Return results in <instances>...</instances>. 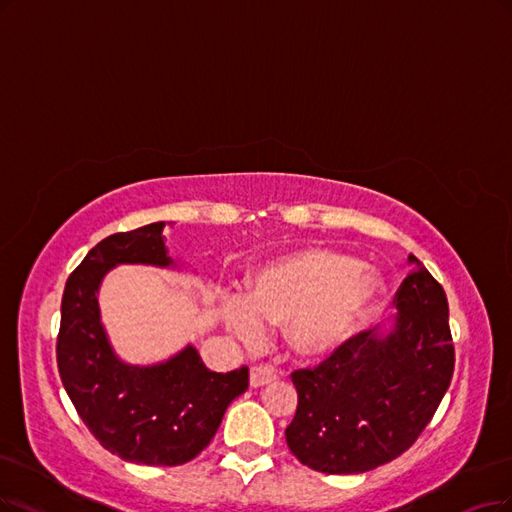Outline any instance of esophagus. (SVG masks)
<instances>
[{
  "label": "esophagus",
  "instance_id": "esophagus-1",
  "mask_svg": "<svg viewBox=\"0 0 512 512\" xmlns=\"http://www.w3.org/2000/svg\"><path fill=\"white\" fill-rule=\"evenodd\" d=\"M251 388H263L272 382H276V373L272 367H251Z\"/></svg>",
  "mask_w": 512,
  "mask_h": 512
}]
</instances>
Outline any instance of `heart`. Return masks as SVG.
<instances>
[{
    "instance_id": "heart-1",
    "label": "heart",
    "mask_w": 512,
    "mask_h": 512,
    "mask_svg": "<svg viewBox=\"0 0 512 512\" xmlns=\"http://www.w3.org/2000/svg\"><path fill=\"white\" fill-rule=\"evenodd\" d=\"M380 304V285L356 257L308 246L261 266L246 293L223 301V318L251 342L282 325L287 348L312 361L333 354L361 331Z\"/></svg>"
}]
</instances>
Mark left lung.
I'll list each match as a JSON object with an SVG mask.
<instances>
[{"mask_svg":"<svg viewBox=\"0 0 512 512\" xmlns=\"http://www.w3.org/2000/svg\"><path fill=\"white\" fill-rule=\"evenodd\" d=\"M394 297L399 314L316 369L295 371L293 456L327 475H358L399 458L432 420L453 375L449 306L418 257Z\"/></svg>","mask_w":512,"mask_h":512,"instance_id":"obj_1","label":"left lung"}]
</instances>
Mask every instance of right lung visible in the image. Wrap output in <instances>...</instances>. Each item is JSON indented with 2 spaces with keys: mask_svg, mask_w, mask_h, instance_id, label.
Masks as SVG:
<instances>
[{
  "mask_svg": "<svg viewBox=\"0 0 512 512\" xmlns=\"http://www.w3.org/2000/svg\"><path fill=\"white\" fill-rule=\"evenodd\" d=\"M164 227L156 221L94 246L65 285L56 342L61 380L82 422L113 456L147 466L194 460L249 388V369L215 373L192 344L154 365H130L113 350L99 308L103 278L118 266L179 270Z\"/></svg>",
  "mask_w": 512,
  "mask_h": 512,
  "instance_id": "1",
  "label": "right lung"
}]
</instances>
